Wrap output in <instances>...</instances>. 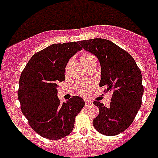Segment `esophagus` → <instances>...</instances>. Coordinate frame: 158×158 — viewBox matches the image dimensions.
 Instances as JSON below:
<instances>
[{"instance_id":"esophagus-1","label":"esophagus","mask_w":158,"mask_h":158,"mask_svg":"<svg viewBox=\"0 0 158 158\" xmlns=\"http://www.w3.org/2000/svg\"><path fill=\"white\" fill-rule=\"evenodd\" d=\"M93 104L91 101H85V107H89V106H91Z\"/></svg>"}]
</instances>
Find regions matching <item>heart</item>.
I'll use <instances>...</instances> for the list:
<instances>
[{"mask_svg": "<svg viewBox=\"0 0 158 158\" xmlns=\"http://www.w3.org/2000/svg\"><path fill=\"white\" fill-rule=\"evenodd\" d=\"M81 60L82 63L85 66H88L89 65L92 64L93 62H97L96 61V58L93 55V54H90V53H84L83 54H81ZM73 62V58H71L69 60L66 65V71L69 69V65ZM91 86V83L89 82H85V81H81L79 83H77V89L78 93H80L81 95H85L87 93L88 89Z\"/></svg>", "mask_w": 158, "mask_h": 158, "instance_id": "obj_1", "label": "heart"}]
</instances>
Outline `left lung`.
Segmentation results:
<instances>
[{
	"label": "left lung",
	"instance_id": "obj_1",
	"mask_svg": "<svg viewBox=\"0 0 158 158\" xmlns=\"http://www.w3.org/2000/svg\"><path fill=\"white\" fill-rule=\"evenodd\" d=\"M78 43L98 58L101 67L100 86H105L104 93H112L109 107L93 102L100 111L93 126L107 136L122 133L131 126L142 105L144 89L141 70L131 54L110 40L93 39Z\"/></svg>",
	"mask_w": 158,
	"mask_h": 158
}]
</instances>
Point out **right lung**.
I'll return each mask as SVG.
<instances>
[{"mask_svg":"<svg viewBox=\"0 0 158 158\" xmlns=\"http://www.w3.org/2000/svg\"><path fill=\"white\" fill-rule=\"evenodd\" d=\"M77 42L56 43L35 54L19 77L18 99L31 127L40 136L57 140L69 135L75 117L85 106L80 96L61 103L58 84L65 80L67 63L81 50Z\"/></svg>","mask_w":158,"mask_h":158,"instance_id":"right-lung-1","label":"right lung"}]
</instances>
